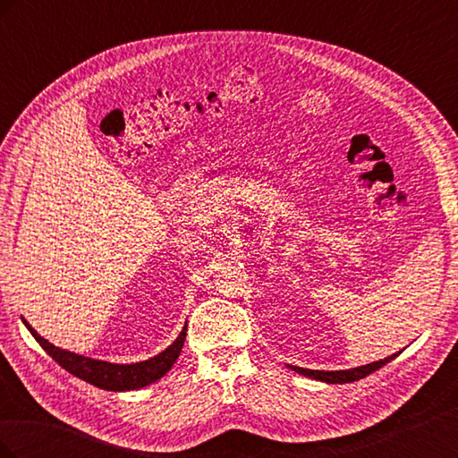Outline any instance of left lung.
Instances as JSON below:
<instances>
[{"label":"left lung","mask_w":458,"mask_h":458,"mask_svg":"<svg viewBox=\"0 0 458 458\" xmlns=\"http://www.w3.org/2000/svg\"><path fill=\"white\" fill-rule=\"evenodd\" d=\"M395 357H397V353L386 357V359H380V361H374L370 365L355 367V369H350V370H311V369H301V367H294V365H290V369H293L298 374H303V377H310L313 380H321V382H327V384H348V382H355V380H361V378L369 377L370 372L378 370L380 367H384L386 363H390L392 359H395Z\"/></svg>","instance_id":"left-lung-1"}]
</instances>
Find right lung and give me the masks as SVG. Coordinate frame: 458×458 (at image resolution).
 I'll use <instances>...</instances> for the list:
<instances>
[{
  "instance_id": "right-lung-1",
  "label": "right lung",
  "mask_w": 458,
  "mask_h": 458,
  "mask_svg": "<svg viewBox=\"0 0 458 458\" xmlns=\"http://www.w3.org/2000/svg\"><path fill=\"white\" fill-rule=\"evenodd\" d=\"M26 328L30 330V335L38 340V344L44 348L49 357H53L64 370H68L74 377L86 380L101 390L108 392H130V390H140L143 386H148L152 382L160 380L165 372H168L174 363L177 361L179 353H182L183 342L187 336V325L183 327L182 335L175 338L172 345H168L162 353L147 359V361L141 363H131V365H118V363H108V361H99V359H91L78 355L72 352H66L53 345L46 338H41L38 332L24 321Z\"/></svg>"
}]
</instances>
